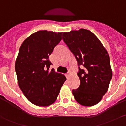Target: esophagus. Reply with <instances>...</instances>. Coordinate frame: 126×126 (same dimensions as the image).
Segmentation results:
<instances>
[{
  "mask_svg": "<svg viewBox=\"0 0 126 126\" xmlns=\"http://www.w3.org/2000/svg\"><path fill=\"white\" fill-rule=\"evenodd\" d=\"M69 75H70V73H69V72H68V74H66V76L67 78H68V77H69Z\"/></svg>",
  "mask_w": 126,
  "mask_h": 126,
  "instance_id": "esophagus-1",
  "label": "esophagus"
}]
</instances>
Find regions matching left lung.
Here are the masks:
<instances>
[{"label": "left lung", "instance_id": "1", "mask_svg": "<svg viewBox=\"0 0 126 126\" xmlns=\"http://www.w3.org/2000/svg\"><path fill=\"white\" fill-rule=\"evenodd\" d=\"M62 39L77 61L80 80L79 87L72 90L75 99L83 106H93L102 100L112 78L107 51L90 30L81 29L62 33ZM80 65H83L81 69Z\"/></svg>", "mask_w": 126, "mask_h": 126}]
</instances>
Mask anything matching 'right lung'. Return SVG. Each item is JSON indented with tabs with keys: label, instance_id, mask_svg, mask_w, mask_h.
Returning <instances> with one entry per match:
<instances>
[{
	"label": "right lung",
	"instance_id": "obj_1",
	"mask_svg": "<svg viewBox=\"0 0 126 126\" xmlns=\"http://www.w3.org/2000/svg\"><path fill=\"white\" fill-rule=\"evenodd\" d=\"M62 33L39 30L27 38L15 62L18 85L34 105L46 107L55 102L66 78L49 69V55L62 39Z\"/></svg>",
	"mask_w": 126,
	"mask_h": 126
}]
</instances>
